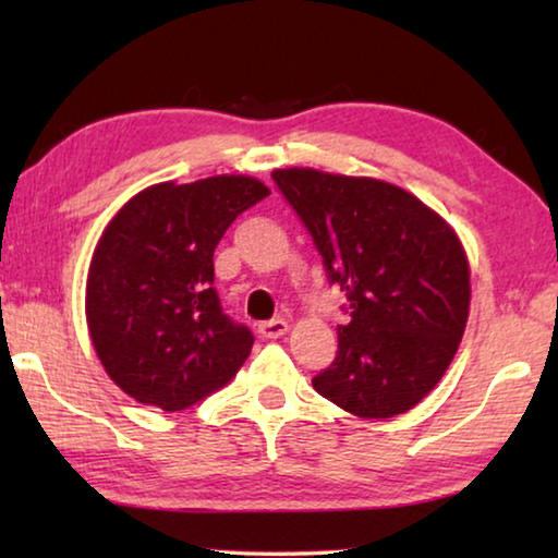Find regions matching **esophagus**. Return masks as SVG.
I'll list each match as a JSON object with an SVG mask.
<instances>
[{
	"label": "esophagus",
	"instance_id": "1",
	"mask_svg": "<svg viewBox=\"0 0 558 558\" xmlns=\"http://www.w3.org/2000/svg\"><path fill=\"white\" fill-rule=\"evenodd\" d=\"M290 329L288 319H268V323H260L258 325V335L266 337V339H278L282 337Z\"/></svg>",
	"mask_w": 558,
	"mask_h": 558
}]
</instances>
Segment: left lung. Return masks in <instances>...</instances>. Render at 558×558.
<instances>
[{
	"label": "left lung",
	"instance_id": "left-lung-1",
	"mask_svg": "<svg viewBox=\"0 0 558 558\" xmlns=\"http://www.w3.org/2000/svg\"><path fill=\"white\" fill-rule=\"evenodd\" d=\"M272 182L347 292L337 356L313 386L359 418L413 409L458 352L470 268L456 231L401 186L317 169H276Z\"/></svg>",
	"mask_w": 558,
	"mask_h": 558
}]
</instances>
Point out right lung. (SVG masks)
I'll use <instances>...</instances> for the list:
<instances>
[{
    "instance_id": "obj_1",
    "label": "right lung",
    "mask_w": 558,
    "mask_h": 558,
    "mask_svg": "<svg viewBox=\"0 0 558 558\" xmlns=\"http://www.w3.org/2000/svg\"><path fill=\"white\" fill-rule=\"evenodd\" d=\"M253 177L162 182L122 206L90 260L86 317L93 347L122 391L182 411L229 384L253 335L223 315L214 251L235 216L266 199Z\"/></svg>"
}]
</instances>
